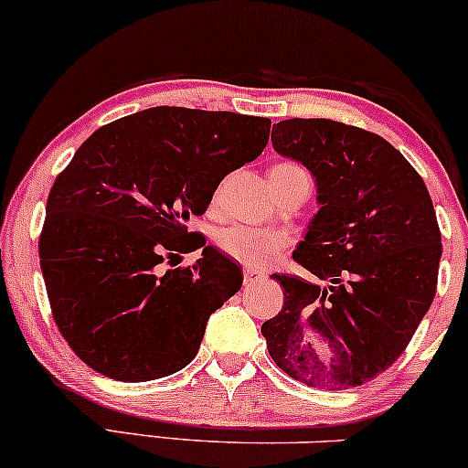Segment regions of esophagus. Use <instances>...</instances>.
<instances>
[{
	"instance_id": "obj_1",
	"label": "esophagus",
	"mask_w": 468,
	"mask_h": 468,
	"mask_svg": "<svg viewBox=\"0 0 468 468\" xmlns=\"http://www.w3.org/2000/svg\"><path fill=\"white\" fill-rule=\"evenodd\" d=\"M243 275H245V284H250V282H253V280H258L262 275V271H258V269H251V267H245L243 269Z\"/></svg>"
}]
</instances>
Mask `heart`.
Masks as SVG:
<instances>
[{
	"mask_svg": "<svg viewBox=\"0 0 468 468\" xmlns=\"http://www.w3.org/2000/svg\"><path fill=\"white\" fill-rule=\"evenodd\" d=\"M302 173L303 169H299L297 165L280 163L269 171V180H284V177L302 176ZM217 245L234 261L251 269H264L282 256V251L288 245V236L282 232L247 228V225H232L217 236Z\"/></svg>",
	"mask_w": 468,
	"mask_h": 468,
	"instance_id": "1",
	"label": "heart"
}]
</instances>
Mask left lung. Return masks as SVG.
Wrapping results in <instances>:
<instances>
[{
	"mask_svg": "<svg viewBox=\"0 0 468 468\" xmlns=\"http://www.w3.org/2000/svg\"><path fill=\"white\" fill-rule=\"evenodd\" d=\"M271 143L313 173L321 207L292 253L319 282L273 275L284 305L262 323L269 354L313 388L371 382L434 302L442 245L428 186L388 141L338 121H280Z\"/></svg>",
	"mask_w": 468,
	"mask_h": 468,
	"instance_id": "1",
	"label": "left lung"
}]
</instances>
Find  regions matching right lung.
<instances>
[{
  "mask_svg": "<svg viewBox=\"0 0 468 468\" xmlns=\"http://www.w3.org/2000/svg\"><path fill=\"white\" fill-rule=\"evenodd\" d=\"M271 121L158 106L103 125L48 197L38 256L54 321L80 360L119 382L177 373L243 271L188 234L228 173L267 147ZM195 249L193 268L163 271Z\"/></svg>",
  "mask_w": 468,
  "mask_h": 468,
  "instance_id": "1",
  "label": "right lung"
}]
</instances>
